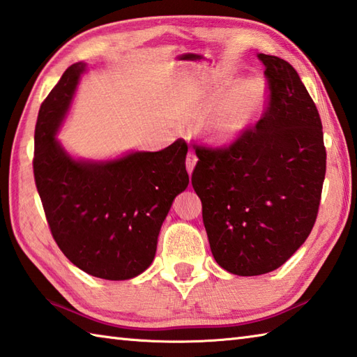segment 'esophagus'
Masks as SVG:
<instances>
[{
	"mask_svg": "<svg viewBox=\"0 0 357 357\" xmlns=\"http://www.w3.org/2000/svg\"><path fill=\"white\" fill-rule=\"evenodd\" d=\"M197 162H198V158H197V155H195V153H188L187 155V158H185V167H187V172L192 174V172H193V169H195V165H197Z\"/></svg>",
	"mask_w": 357,
	"mask_h": 357,
	"instance_id": "obj_1",
	"label": "esophagus"
}]
</instances>
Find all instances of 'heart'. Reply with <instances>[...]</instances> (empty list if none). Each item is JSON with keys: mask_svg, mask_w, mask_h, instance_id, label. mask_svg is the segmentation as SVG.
<instances>
[{"mask_svg": "<svg viewBox=\"0 0 357 357\" xmlns=\"http://www.w3.org/2000/svg\"><path fill=\"white\" fill-rule=\"evenodd\" d=\"M230 74L218 75L211 86L198 96L201 109H212L227 99L208 119L206 131L216 144H229L238 139L254 123L264 99V83L258 79H246L236 83Z\"/></svg>", "mask_w": 357, "mask_h": 357, "instance_id": "heart-1", "label": "heart"}]
</instances>
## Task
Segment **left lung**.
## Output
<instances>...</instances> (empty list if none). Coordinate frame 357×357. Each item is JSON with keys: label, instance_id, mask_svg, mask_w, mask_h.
<instances>
[{"label": "left lung", "instance_id": "1", "mask_svg": "<svg viewBox=\"0 0 357 357\" xmlns=\"http://www.w3.org/2000/svg\"><path fill=\"white\" fill-rule=\"evenodd\" d=\"M269 99L229 146L195 145L192 185L216 263L230 274L280 268L311 234L326 172L322 121L288 61L258 54Z\"/></svg>", "mask_w": 357, "mask_h": 357}]
</instances>
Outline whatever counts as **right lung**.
I'll return each mask as SVG.
<instances>
[{
  "label": "right lung",
  "instance_id": "add662e5",
  "mask_svg": "<svg viewBox=\"0 0 357 357\" xmlns=\"http://www.w3.org/2000/svg\"><path fill=\"white\" fill-rule=\"evenodd\" d=\"M85 63L69 66L41 103L33 176L55 243L77 268L105 280H128L150 266L173 199L188 185L187 144L132 151L111 160L68 155L55 135Z\"/></svg>",
  "mask_w": 357,
  "mask_h": 357
}]
</instances>
